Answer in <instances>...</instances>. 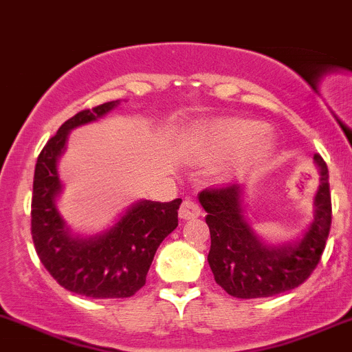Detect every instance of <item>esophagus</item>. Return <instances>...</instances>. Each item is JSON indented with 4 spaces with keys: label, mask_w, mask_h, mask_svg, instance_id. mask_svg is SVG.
I'll list each match as a JSON object with an SVG mask.
<instances>
[{
    "label": "esophagus",
    "mask_w": 352,
    "mask_h": 352,
    "mask_svg": "<svg viewBox=\"0 0 352 352\" xmlns=\"http://www.w3.org/2000/svg\"><path fill=\"white\" fill-rule=\"evenodd\" d=\"M201 213L200 206H198V203L195 200H184L183 205H181L179 208V217L183 220H193V219H198Z\"/></svg>",
    "instance_id": "esophagus-1"
}]
</instances>
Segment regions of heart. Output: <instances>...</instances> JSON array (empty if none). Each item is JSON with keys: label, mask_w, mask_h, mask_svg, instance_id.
<instances>
[{"label": "heart", "mask_w": 352, "mask_h": 352, "mask_svg": "<svg viewBox=\"0 0 352 352\" xmlns=\"http://www.w3.org/2000/svg\"><path fill=\"white\" fill-rule=\"evenodd\" d=\"M191 152L200 161L226 159V175L245 171L263 162L273 147L266 126L237 117L215 118L197 126L190 137Z\"/></svg>", "instance_id": "heart-1"}]
</instances>
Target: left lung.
I'll use <instances>...</instances> for the list:
<instances>
[{
	"label": "left lung",
	"mask_w": 352,
	"mask_h": 352,
	"mask_svg": "<svg viewBox=\"0 0 352 352\" xmlns=\"http://www.w3.org/2000/svg\"><path fill=\"white\" fill-rule=\"evenodd\" d=\"M314 159L320 171L314 222L296 242L264 244L245 222L239 184L208 188L198 195L208 213V264L217 285L229 295L245 300L274 296L302 285L317 267L331 230L332 203L327 164L318 154Z\"/></svg>",
	"instance_id": "left-lung-1"
}]
</instances>
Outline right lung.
<instances>
[{
	"label": "right lung",
	"instance_id": "right-lung-1",
	"mask_svg": "<svg viewBox=\"0 0 352 352\" xmlns=\"http://www.w3.org/2000/svg\"><path fill=\"white\" fill-rule=\"evenodd\" d=\"M117 101L82 110L60 125L35 164L32 195V239L41 263L63 288L89 298H126L146 285L155 251L177 227L181 198L161 203L140 200L101 234L72 235L57 210L63 191L57 161L66 151L67 135L110 113Z\"/></svg>",
	"mask_w": 352,
	"mask_h": 352
}]
</instances>
